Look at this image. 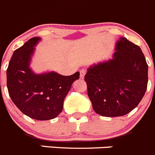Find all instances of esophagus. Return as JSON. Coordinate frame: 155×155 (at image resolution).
Masks as SVG:
<instances>
[{"label": "esophagus", "instance_id": "34e87169", "mask_svg": "<svg viewBox=\"0 0 155 155\" xmlns=\"http://www.w3.org/2000/svg\"><path fill=\"white\" fill-rule=\"evenodd\" d=\"M85 74H86V70H84V69H82V70L80 71V77H81V78L83 79L84 78Z\"/></svg>", "mask_w": 155, "mask_h": 155}]
</instances>
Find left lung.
<instances>
[{
	"label": "left lung",
	"mask_w": 155,
	"mask_h": 155,
	"mask_svg": "<svg viewBox=\"0 0 155 155\" xmlns=\"http://www.w3.org/2000/svg\"><path fill=\"white\" fill-rule=\"evenodd\" d=\"M113 58L91 66L85 74L94 111L103 116H122L135 108L148 86V64L138 45L121 38Z\"/></svg>",
	"instance_id": "1"
}]
</instances>
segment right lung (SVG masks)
<instances>
[{
	"label": "right lung",
	"instance_id": "right-lung-1",
	"mask_svg": "<svg viewBox=\"0 0 155 155\" xmlns=\"http://www.w3.org/2000/svg\"><path fill=\"white\" fill-rule=\"evenodd\" d=\"M39 39L32 38L14 51L7 69V87L12 101L23 114L37 120H48L61 113L64 98L80 73L70 76L55 72L33 73L29 62Z\"/></svg>",
	"mask_w": 155,
	"mask_h": 155
}]
</instances>
